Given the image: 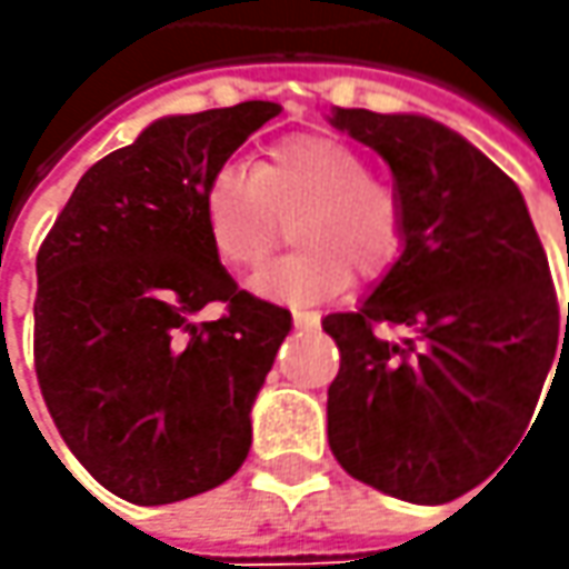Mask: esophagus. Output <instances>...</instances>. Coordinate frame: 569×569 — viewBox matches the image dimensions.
I'll use <instances>...</instances> for the list:
<instances>
[{"instance_id":"esophagus-1","label":"esophagus","mask_w":569,"mask_h":569,"mask_svg":"<svg viewBox=\"0 0 569 569\" xmlns=\"http://www.w3.org/2000/svg\"><path fill=\"white\" fill-rule=\"evenodd\" d=\"M295 326L297 329H317L319 317L317 313H307V310H295Z\"/></svg>"}]
</instances>
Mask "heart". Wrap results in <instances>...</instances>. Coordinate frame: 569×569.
Listing matches in <instances>:
<instances>
[{
	"instance_id": "b5f03b06",
	"label": "heart",
	"mask_w": 569,
	"mask_h": 569,
	"mask_svg": "<svg viewBox=\"0 0 569 569\" xmlns=\"http://www.w3.org/2000/svg\"><path fill=\"white\" fill-rule=\"evenodd\" d=\"M291 210L297 250L252 274L259 297L317 303L339 295L351 274L377 278L402 252L399 196L370 177L361 151L332 136H291L256 167H218L202 196L211 247L230 269L259 266Z\"/></svg>"
}]
</instances>
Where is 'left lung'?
<instances>
[{
  "mask_svg": "<svg viewBox=\"0 0 569 569\" xmlns=\"http://www.w3.org/2000/svg\"><path fill=\"white\" fill-rule=\"evenodd\" d=\"M329 122L389 164L405 214L402 256L361 310L322 319L341 351L329 447L377 491L447 503L532 433L551 363L567 370L558 341L569 307L563 326L519 187L459 132L418 113L341 107ZM377 325L406 336L382 340Z\"/></svg>",
  "mask_w": 569,
  "mask_h": 569,
  "instance_id": "8db88e82",
  "label": "left lung"
}]
</instances>
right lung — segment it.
<instances>
[{
	"label": "right lung",
	"instance_id": "right-lung-1",
	"mask_svg": "<svg viewBox=\"0 0 569 569\" xmlns=\"http://www.w3.org/2000/svg\"><path fill=\"white\" fill-rule=\"evenodd\" d=\"M272 100L154 120L100 158L37 252L33 367L66 447L139 507L224 485L291 313L240 291L206 228V183ZM221 299L226 317L192 323Z\"/></svg>",
	"mask_w": 569,
	"mask_h": 569
}]
</instances>
